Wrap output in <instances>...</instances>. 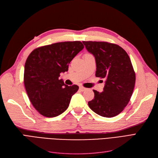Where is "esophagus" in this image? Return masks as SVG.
<instances>
[{
    "label": "esophagus",
    "mask_w": 158,
    "mask_h": 158,
    "mask_svg": "<svg viewBox=\"0 0 158 158\" xmlns=\"http://www.w3.org/2000/svg\"><path fill=\"white\" fill-rule=\"evenodd\" d=\"M79 89H80V90L81 91V92H84L85 90H86V88H84V87H82V86H80V87L79 88Z\"/></svg>",
    "instance_id": "34e87169"
}]
</instances>
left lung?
I'll list each match as a JSON object with an SVG mask.
<instances>
[{
	"mask_svg": "<svg viewBox=\"0 0 158 158\" xmlns=\"http://www.w3.org/2000/svg\"><path fill=\"white\" fill-rule=\"evenodd\" d=\"M95 57V76L106 79L103 91L93 90L94 99L88 102L94 112L113 117L123 111L130 101L135 84V73L130 57L122 47L101 41H82Z\"/></svg>",
	"mask_w": 158,
	"mask_h": 158,
	"instance_id": "left-lung-1",
	"label": "left lung"
}]
</instances>
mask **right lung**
Returning a JSON list of instances; mask_svg holds the SVG:
<instances>
[{"mask_svg": "<svg viewBox=\"0 0 158 158\" xmlns=\"http://www.w3.org/2000/svg\"><path fill=\"white\" fill-rule=\"evenodd\" d=\"M80 41H66L43 46L33 50L25 63L23 82L33 106L42 115L55 117L69 107L77 85L64 84L60 74L84 49Z\"/></svg>", "mask_w": 158, "mask_h": 158, "instance_id": "add662e5", "label": "right lung"}]
</instances>
